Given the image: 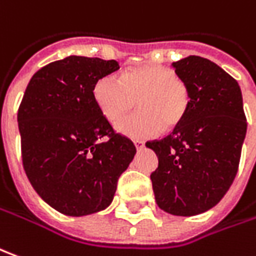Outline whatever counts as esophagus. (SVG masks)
<instances>
[{
  "instance_id": "1",
  "label": "esophagus",
  "mask_w": 256,
  "mask_h": 256,
  "mask_svg": "<svg viewBox=\"0 0 256 256\" xmlns=\"http://www.w3.org/2000/svg\"><path fill=\"white\" fill-rule=\"evenodd\" d=\"M134 146L137 150H142V147H144V142H134Z\"/></svg>"
}]
</instances>
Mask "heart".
<instances>
[{"instance_id":"obj_1","label":"heart","mask_w":256,"mask_h":256,"mask_svg":"<svg viewBox=\"0 0 256 256\" xmlns=\"http://www.w3.org/2000/svg\"><path fill=\"white\" fill-rule=\"evenodd\" d=\"M94 98L99 110L112 123L134 109L138 102L140 112L116 124L122 136L137 142L158 137L164 128H178L190 106L186 82L171 68L160 66L124 71L122 77L109 74L99 78L94 86Z\"/></svg>"}]
</instances>
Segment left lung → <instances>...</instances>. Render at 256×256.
Returning a JSON list of instances; mask_svg holds the SVG:
<instances>
[{"label":"left lung","mask_w":256,"mask_h":256,"mask_svg":"<svg viewBox=\"0 0 256 256\" xmlns=\"http://www.w3.org/2000/svg\"><path fill=\"white\" fill-rule=\"evenodd\" d=\"M172 67L190 92L186 118L162 140L147 142L157 154L150 175L158 208L196 216L223 199L236 178L246 134L238 82L222 67L189 56Z\"/></svg>","instance_id":"1"}]
</instances>
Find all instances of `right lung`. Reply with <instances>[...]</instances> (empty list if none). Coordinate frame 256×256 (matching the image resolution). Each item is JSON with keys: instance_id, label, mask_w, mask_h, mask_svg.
<instances>
[{"instance_id": "right-lung-1", "label": "right lung", "mask_w": 256, "mask_h": 256, "mask_svg": "<svg viewBox=\"0 0 256 256\" xmlns=\"http://www.w3.org/2000/svg\"><path fill=\"white\" fill-rule=\"evenodd\" d=\"M116 70V60L68 56L34 72L26 86L18 110L24 170L38 194L62 214L108 208L134 158L133 142L114 133L94 98L96 81Z\"/></svg>"}]
</instances>
